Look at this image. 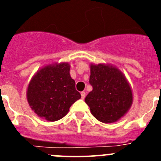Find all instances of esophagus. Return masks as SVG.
Segmentation results:
<instances>
[{"mask_svg":"<svg viewBox=\"0 0 161 161\" xmlns=\"http://www.w3.org/2000/svg\"><path fill=\"white\" fill-rule=\"evenodd\" d=\"M80 95H81V98L82 99H85V92H81V93H80Z\"/></svg>","mask_w":161,"mask_h":161,"instance_id":"esophagus-1","label":"esophagus"}]
</instances>
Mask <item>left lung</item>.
Returning <instances> with one entry per match:
<instances>
[{"label":"left lung","mask_w":161,"mask_h":161,"mask_svg":"<svg viewBox=\"0 0 161 161\" xmlns=\"http://www.w3.org/2000/svg\"><path fill=\"white\" fill-rule=\"evenodd\" d=\"M89 83L93 90L85 101L91 114L98 121L104 123H115L131 107V87L117 67L109 64H91Z\"/></svg>","instance_id":"1"}]
</instances>
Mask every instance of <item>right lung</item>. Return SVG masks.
Segmentation results:
<instances>
[{
    "instance_id": "right-lung-1",
    "label": "right lung",
    "mask_w": 161,
    "mask_h": 161,
    "mask_svg": "<svg viewBox=\"0 0 161 161\" xmlns=\"http://www.w3.org/2000/svg\"><path fill=\"white\" fill-rule=\"evenodd\" d=\"M70 67L67 62L51 64L41 68L31 78L26 98L38 117L50 122L59 120L81 97L70 76Z\"/></svg>"
}]
</instances>
